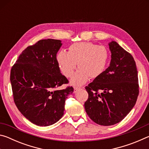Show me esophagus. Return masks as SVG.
Wrapping results in <instances>:
<instances>
[{"instance_id": "obj_1", "label": "esophagus", "mask_w": 149, "mask_h": 149, "mask_svg": "<svg viewBox=\"0 0 149 149\" xmlns=\"http://www.w3.org/2000/svg\"><path fill=\"white\" fill-rule=\"evenodd\" d=\"M81 88L80 87H74V93H76L78 91L80 90Z\"/></svg>"}]
</instances>
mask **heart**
Returning <instances> with one entry per match:
<instances>
[{
  "instance_id": "1",
  "label": "heart",
  "mask_w": 149,
  "mask_h": 149,
  "mask_svg": "<svg viewBox=\"0 0 149 149\" xmlns=\"http://www.w3.org/2000/svg\"><path fill=\"white\" fill-rule=\"evenodd\" d=\"M108 59L107 49L90 42H79L70 45L68 52L60 50L56 61L65 76L71 77L77 63L79 68L73 75L70 84L79 86L87 81L89 77L96 78L104 71Z\"/></svg>"
}]
</instances>
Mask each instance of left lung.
Segmentation results:
<instances>
[{"label": "left lung", "instance_id": "obj_1", "mask_svg": "<svg viewBox=\"0 0 149 149\" xmlns=\"http://www.w3.org/2000/svg\"><path fill=\"white\" fill-rule=\"evenodd\" d=\"M108 46L109 67L85 87L89 98L84 104L91 119L105 126L121 122L134 107L139 95L134 58L116 41L110 42Z\"/></svg>", "mask_w": 149, "mask_h": 149}]
</instances>
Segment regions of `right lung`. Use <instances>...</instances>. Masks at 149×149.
Here are the masks:
<instances>
[{"instance_id": "right-lung-1", "label": "right lung", "mask_w": 149, "mask_h": 149, "mask_svg": "<svg viewBox=\"0 0 149 149\" xmlns=\"http://www.w3.org/2000/svg\"><path fill=\"white\" fill-rule=\"evenodd\" d=\"M60 40H40L19 55L10 72L14 100L17 109L31 123L49 126L64 115L68 95L74 88L56 89L68 83L60 73L56 54Z\"/></svg>"}]
</instances>
